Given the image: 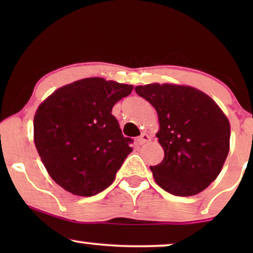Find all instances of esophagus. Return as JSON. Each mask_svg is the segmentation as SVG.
I'll return each mask as SVG.
<instances>
[{
	"instance_id": "1",
	"label": "esophagus",
	"mask_w": 253,
	"mask_h": 253,
	"mask_svg": "<svg viewBox=\"0 0 253 253\" xmlns=\"http://www.w3.org/2000/svg\"><path fill=\"white\" fill-rule=\"evenodd\" d=\"M151 139H152V138H151L150 134H147V133H143L139 138H138V143H139V145H143V144L150 143Z\"/></svg>"
}]
</instances>
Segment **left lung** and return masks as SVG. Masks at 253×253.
<instances>
[{
    "instance_id": "left-lung-1",
    "label": "left lung",
    "mask_w": 253,
    "mask_h": 253,
    "mask_svg": "<svg viewBox=\"0 0 253 253\" xmlns=\"http://www.w3.org/2000/svg\"><path fill=\"white\" fill-rule=\"evenodd\" d=\"M134 89L159 116L155 136L165 158L150 167L157 184L179 197L202 192L219 176L229 153L226 114L211 96L192 86L152 83Z\"/></svg>"
}]
</instances>
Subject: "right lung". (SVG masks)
<instances>
[{"label": "right lung", "mask_w": 253, "mask_h": 253, "mask_svg": "<svg viewBox=\"0 0 253 253\" xmlns=\"http://www.w3.org/2000/svg\"><path fill=\"white\" fill-rule=\"evenodd\" d=\"M133 86L101 77L57 88L38 107L33 139L41 161L68 192L91 197L108 188L132 152L112 114Z\"/></svg>", "instance_id": "add662e5"}]
</instances>
